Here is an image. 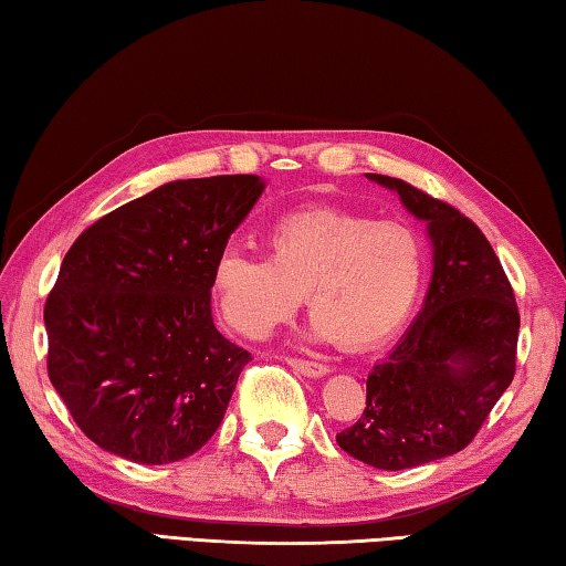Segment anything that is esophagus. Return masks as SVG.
<instances>
[{"label":"esophagus","instance_id":"obj_1","mask_svg":"<svg viewBox=\"0 0 566 566\" xmlns=\"http://www.w3.org/2000/svg\"><path fill=\"white\" fill-rule=\"evenodd\" d=\"M289 366L308 378H323L328 374V368L323 364H313V360H303V358H289Z\"/></svg>","mask_w":566,"mask_h":566}]
</instances>
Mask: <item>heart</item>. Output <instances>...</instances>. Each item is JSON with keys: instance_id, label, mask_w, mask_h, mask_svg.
Listing matches in <instances>:
<instances>
[{"instance_id": "1", "label": "heart", "mask_w": 566, "mask_h": 566, "mask_svg": "<svg viewBox=\"0 0 566 566\" xmlns=\"http://www.w3.org/2000/svg\"><path fill=\"white\" fill-rule=\"evenodd\" d=\"M268 258L226 250L212 268V301L230 328L265 338L301 301L311 336L364 350L403 326L426 281V240L406 220L311 208L275 220Z\"/></svg>"}]
</instances>
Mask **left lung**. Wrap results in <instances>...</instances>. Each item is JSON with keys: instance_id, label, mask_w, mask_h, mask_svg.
Masks as SVG:
<instances>
[{"instance_id": "left-lung-1", "label": "left lung", "mask_w": 566, "mask_h": 566, "mask_svg": "<svg viewBox=\"0 0 566 566\" xmlns=\"http://www.w3.org/2000/svg\"><path fill=\"white\" fill-rule=\"evenodd\" d=\"M366 178L426 222L433 268L419 316L368 374L364 416L336 441L368 467L401 471L451 457L476 437L514 378L518 311L474 222L409 182Z\"/></svg>"}]
</instances>
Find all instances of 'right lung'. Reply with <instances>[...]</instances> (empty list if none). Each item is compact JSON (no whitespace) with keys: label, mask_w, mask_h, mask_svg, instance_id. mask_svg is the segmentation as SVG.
<instances>
[{"label":"right lung","mask_w":566,"mask_h":566,"mask_svg":"<svg viewBox=\"0 0 566 566\" xmlns=\"http://www.w3.org/2000/svg\"><path fill=\"white\" fill-rule=\"evenodd\" d=\"M265 180H172L74 240L44 305L50 381L90 441L135 464L188 459L250 360L210 316V281Z\"/></svg>","instance_id":"add662e5"}]
</instances>
